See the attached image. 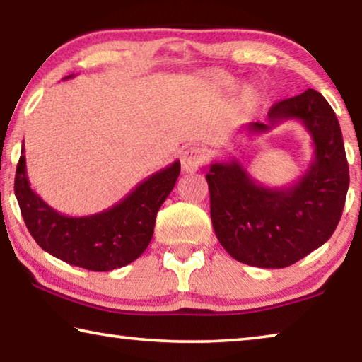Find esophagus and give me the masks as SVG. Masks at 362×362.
<instances>
[{
	"label": "esophagus",
	"mask_w": 362,
	"mask_h": 362,
	"mask_svg": "<svg viewBox=\"0 0 362 362\" xmlns=\"http://www.w3.org/2000/svg\"><path fill=\"white\" fill-rule=\"evenodd\" d=\"M204 163V153L196 146H192L182 153V170L185 174H193Z\"/></svg>",
	"instance_id": "obj_1"
}]
</instances>
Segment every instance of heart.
<instances>
[{
	"label": "heart",
	"instance_id": "heart-1",
	"mask_svg": "<svg viewBox=\"0 0 362 362\" xmlns=\"http://www.w3.org/2000/svg\"><path fill=\"white\" fill-rule=\"evenodd\" d=\"M207 81H209L211 86L214 88L218 89V90H231L235 88V81L228 76L225 75V73H220V71H212L207 75ZM255 100V93L252 88H244L240 94V102L241 105H250Z\"/></svg>",
	"mask_w": 362,
	"mask_h": 362
}]
</instances>
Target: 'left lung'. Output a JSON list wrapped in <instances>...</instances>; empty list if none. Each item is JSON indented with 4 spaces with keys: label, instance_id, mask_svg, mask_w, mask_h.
Listing matches in <instances>:
<instances>
[{
    "label": "left lung",
    "instance_id": "8db88e82",
    "mask_svg": "<svg viewBox=\"0 0 362 362\" xmlns=\"http://www.w3.org/2000/svg\"><path fill=\"white\" fill-rule=\"evenodd\" d=\"M302 121L313 159L289 187L269 188L250 177L240 159L212 163L206 180L217 240L233 259L259 268H286L326 243L340 222L350 170L339 119L315 89L269 108L268 124L250 122V134L279 122Z\"/></svg>",
    "mask_w": 362,
    "mask_h": 362
}]
</instances>
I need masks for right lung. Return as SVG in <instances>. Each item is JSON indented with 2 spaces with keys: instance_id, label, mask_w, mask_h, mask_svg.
Masks as SVG:
<instances>
[{
  "instance_id": "add662e5",
  "label": "right lung",
  "mask_w": 362,
  "mask_h": 362,
  "mask_svg": "<svg viewBox=\"0 0 362 362\" xmlns=\"http://www.w3.org/2000/svg\"><path fill=\"white\" fill-rule=\"evenodd\" d=\"M179 174L180 161H174L146 177L108 209L93 216L69 217L45 203L30 188L22 145L14 192L23 222L42 250L90 272H112L129 265L148 247L156 214L173 192Z\"/></svg>"
}]
</instances>
